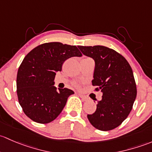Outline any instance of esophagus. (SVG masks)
Segmentation results:
<instances>
[{"label": "esophagus", "mask_w": 152, "mask_h": 152, "mask_svg": "<svg viewBox=\"0 0 152 152\" xmlns=\"http://www.w3.org/2000/svg\"><path fill=\"white\" fill-rule=\"evenodd\" d=\"M79 96L81 98V99H82V100L83 102H86V101H88V98L87 97V96H84V95H83V94H79Z\"/></svg>", "instance_id": "esophagus-1"}]
</instances>
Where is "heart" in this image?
<instances>
[{
  "label": "heart",
  "instance_id": "1",
  "mask_svg": "<svg viewBox=\"0 0 152 152\" xmlns=\"http://www.w3.org/2000/svg\"><path fill=\"white\" fill-rule=\"evenodd\" d=\"M75 86H77V87H79L80 86V85L78 83H75Z\"/></svg>",
  "mask_w": 152,
  "mask_h": 152
}]
</instances>
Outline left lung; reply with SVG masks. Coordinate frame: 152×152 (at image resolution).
Masks as SVG:
<instances>
[{"instance_id": "1", "label": "left lung", "mask_w": 152, "mask_h": 152, "mask_svg": "<svg viewBox=\"0 0 152 152\" xmlns=\"http://www.w3.org/2000/svg\"><path fill=\"white\" fill-rule=\"evenodd\" d=\"M95 61L92 85L102 92L96 110L87 115L90 123L102 131L115 129L127 118L137 96L132 69L127 61L114 50L101 45L78 46Z\"/></svg>"}]
</instances>
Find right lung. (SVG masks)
I'll return each instance as SVG.
<instances>
[{"mask_svg": "<svg viewBox=\"0 0 152 152\" xmlns=\"http://www.w3.org/2000/svg\"><path fill=\"white\" fill-rule=\"evenodd\" d=\"M82 53L75 45L49 42L34 48L24 58L17 75V93L23 112L32 121L48 124L61 113L74 91L54 86L57 72L71 57Z\"/></svg>", "mask_w": 152, "mask_h": 152, "instance_id": "obj_1", "label": "right lung"}]
</instances>
